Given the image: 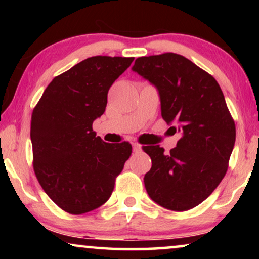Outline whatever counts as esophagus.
Wrapping results in <instances>:
<instances>
[{
	"label": "esophagus",
	"mask_w": 259,
	"mask_h": 259,
	"mask_svg": "<svg viewBox=\"0 0 259 259\" xmlns=\"http://www.w3.org/2000/svg\"><path fill=\"white\" fill-rule=\"evenodd\" d=\"M132 146H133V152H140L141 151V145L140 144L133 143Z\"/></svg>",
	"instance_id": "1"
}]
</instances>
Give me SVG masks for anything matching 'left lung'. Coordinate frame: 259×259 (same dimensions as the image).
I'll return each mask as SVG.
<instances>
[{"label":"left lung","mask_w":259,"mask_h":259,"mask_svg":"<svg viewBox=\"0 0 259 259\" xmlns=\"http://www.w3.org/2000/svg\"><path fill=\"white\" fill-rule=\"evenodd\" d=\"M159 91L161 116L182 138L169 153L144 146L152 167L144 183L148 196L172 211H187L206 199L228 171L236 126L212 75L175 53L141 56L132 67Z\"/></svg>","instance_id":"obj_1"}]
</instances>
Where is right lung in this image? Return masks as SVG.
<instances>
[{
  "label": "right lung",
  "instance_id": "right-lung-1",
  "mask_svg": "<svg viewBox=\"0 0 259 259\" xmlns=\"http://www.w3.org/2000/svg\"><path fill=\"white\" fill-rule=\"evenodd\" d=\"M133 60H83L53 79L31 114L35 176L47 196L70 214L105 204L132 154L130 143H105L92 125L104 114L109 88Z\"/></svg>",
  "mask_w": 259,
  "mask_h": 259
}]
</instances>
